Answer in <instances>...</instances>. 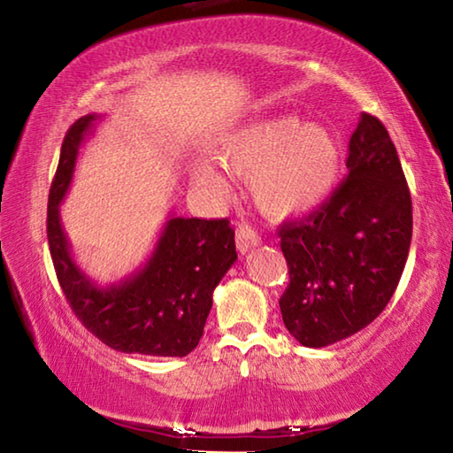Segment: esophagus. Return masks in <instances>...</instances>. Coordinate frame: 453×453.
Instances as JSON below:
<instances>
[{"label":"esophagus","mask_w":453,"mask_h":453,"mask_svg":"<svg viewBox=\"0 0 453 453\" xmlns=\"http://www.w3.org/2000/svg\"><path fill=\"white\" fill-rule=\"evenodd\" d=\"M261 243V237L259 234L255 232V229L248 224H240L235 229V245L237 250H240L242 253L250 251L251 248H255V245Z\"/></svg>","instance_id":"esophagus-1"}]
</instances>
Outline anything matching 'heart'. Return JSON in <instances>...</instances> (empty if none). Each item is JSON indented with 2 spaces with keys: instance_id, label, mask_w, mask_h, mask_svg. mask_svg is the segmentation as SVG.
I'll list each match as a JSON object with an SVG mask.
<instances>
[{
  "instance_id": "b5f03b06",
  "label": "heart",
  "mask_w": 453,
  "mask_h": 453,
  "mask_svg": "<svg viewBox=\"0 0 453 453\" xmlns=\"http://www.w3.org/2000/svg\"><path fill=\"white\" fill-rule=\"evenodd\" d=\"M219 162L242 178H250L255 205L267 218L303 216L331 194L341 170V146L320 122L291 114L250 122L227 138ZM194 182L213 196H224L227 182L208 160L192 168Z\"/></svg>"
}]
</instances>
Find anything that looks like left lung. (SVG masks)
I'll return each mask as SVG.
<instances>
[{"mask_svg": "<svg viewBox=\"0 0 453 453\" xmlns=\"http://www.w3.org/2000/svg\"><path fill=\"white\" fill-rule=\"evenodd\" d=\"M349 176L319 210L279 229L289 285L283 323L303 347L339 342L388 305L412 242V200L388 130L360 114Z\"/></svg>", "mask_w": 453, "mask_h": 453, "instance_id": "8db88e82", "label": "left lung"}]
</instances>
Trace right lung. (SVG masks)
Returning a JSON list of instances; mask_svg holds the SVG:
<instances>
[{"mask_svg": "<svg viewBox=\"0 0 453 453\" xmlns=\"http://www.w3.org/2000/svg\"><path fill=\"white\" fill-rule=\"evenodd\" d=\"M98 119L87 114L69 128L49 192L47 237L57 279L81 323L111 349L186 357L202 339L213 289L237 259L235 232L227 219L170 216L136 273L106 287L87 277L73 259L59 205L71 186L79 148Z\"/></svg>", "mask_w": 453, "mask_h": 453, "instance_id": "obj_1", "label": "right lung"}]
</instances>
